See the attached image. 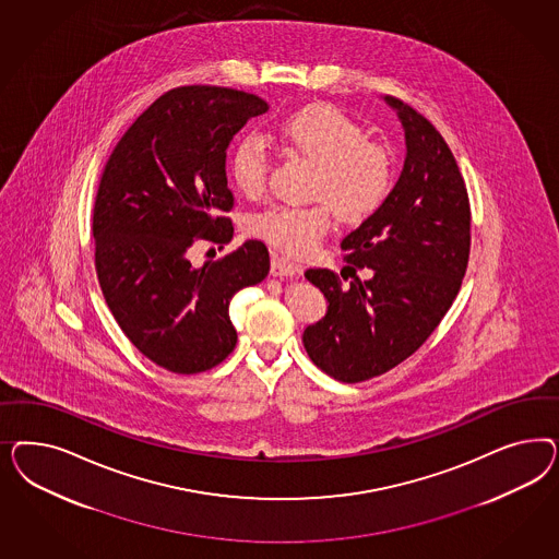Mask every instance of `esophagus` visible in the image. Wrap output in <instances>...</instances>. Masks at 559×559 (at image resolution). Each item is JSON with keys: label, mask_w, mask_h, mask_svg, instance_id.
Returning <instances> with one entry per match:
<instances>
[{"label": "esophagus", "mask_w": 559, "mask_h": 559, "mask_svg": "<svg viewBox=\"0 0 559 559\" xmlns=\"http://www.w3.org/2000/svg\"><path fill=\"white\" fill-rule=\"evenodd\" d=\"M299 272H301V266H299V264L290 262L288 258H285L283 254H278V252H272V276H293V274H299Z\"/></svg>", "instance_id": "obj_1"}]
</instances>
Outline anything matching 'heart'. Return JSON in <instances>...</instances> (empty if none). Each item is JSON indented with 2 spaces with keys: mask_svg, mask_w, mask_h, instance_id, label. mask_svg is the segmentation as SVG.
<instances>
[{
  "mask_svg": "<svg viewBox=\"0 0 559 559\" xmlns=\"http://www.w3.org/2000/svg\"><path fill=\"white\" fill-rule=\"evenodd\" d=\"M288 152L311 162L313 178L304 206L274 204L250 219V234L295 258L309 255L330 231L334 211L346 223L372 217L395 187V159L388 145L367 139V131L332 104H309L274 129ZM271 155L262 139H239L229 159L237 190L258 199L266 192Z\"/></svg>",
  "mask_w": 559,
  "mask_h": 559,
  "instance_id": "b5f03b06",
  "label": "heart"
}]
</instances>
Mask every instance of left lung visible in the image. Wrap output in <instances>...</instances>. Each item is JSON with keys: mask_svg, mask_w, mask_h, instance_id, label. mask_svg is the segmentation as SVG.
Instances as JSON below:
<instances>
[{"mask_svg": "<svg viewBox=\"0 0 559 559\" xmlns=\"http://www.w3.org/2000/svg\"><path fill=\"white\" fill-rule=\"evenodd\" d=\"M385 100L406 131L402 176L385 204L342 239L344 271L305 272L330 304L322 322L305 330V350L342 383L367 381L414 355L455 301L469 262L472 209L453 153L416 108ZM358 267H371L372 278L360 282Z\"/></svg>", "mask_w": 559, "mask_h": 559, "instance_id": "obj_1", "label": "left lung"}]
</instances>
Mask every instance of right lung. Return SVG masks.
<instances>
[{
  "label": "right lung",
  "instance_id": "right-lung-1",
  "mask_svg": "<svg viewBox=\"0 0 559 559\" xmlns=\"http://www.w3.org/2000/svg\"><path fill=\"white\" fill-rule=\"evenodd\" d=\"M266 110L234 87H174L136 117L102 171L92 217L102 295L124 336L166 371H209L231 355L229 301L271 271L258 239L201 269L187 255L201 239L231 241L225 150Z\"/></svg>",
  "mask_w": 559,
  "mask_h": 559
}]
</instances>
